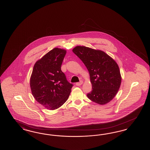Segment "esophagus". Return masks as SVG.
<instances>
[{"instance_id":"esophagus-1","label":"esophagus","mask_w":150,"mask_h":150,"mask_svg":"<svg viewBox=\"0 0 150 150\" xmlns=\"http://www.w3.org/2000/svg\"><path fill=\"white\" fill-rule=\"evenodd\" d=\"M83 83V81L82 80H81L80 82L76 83V85L77 86H80Z\"/></svg>"}]
</instances>
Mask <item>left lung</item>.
<instances>
[{
    "label": "left lung",
    "instance_id": "1",
    "mask_svg": "<svg viewBox=\"0 0 150 150\" xmlns=\"http://www.w3.org/2000/svg\"><path fill=\"white\" fill-rule=\"evenodd\" d=\"M72 52L83 61L89 73L92 91L88 93V98L101 105L110 102L121 85L118 64L102 50L76 46Z\"/></svg>",
    "mask_w": 150,
    "mask_h": 150
}]
</instances>
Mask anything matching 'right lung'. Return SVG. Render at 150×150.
Instances as JSON below:
<instances>
[{"mask_svg": "<svg viewBox=\"0 0 150 150\" xmlns=\"http://www.w3.org/2000/svg\"><path fill=\"white\" fill-rule=\"evenodd\" d=\"M66 50L55 48L36 62L30 85L36 100L48 110L61 107L67 100L73 85L68 82L61 65Z\"/></svg>", "mask_w": 150, "mask_h": 150, "instance_id": "obj_1", "label": "right lung"}]
</instances>
